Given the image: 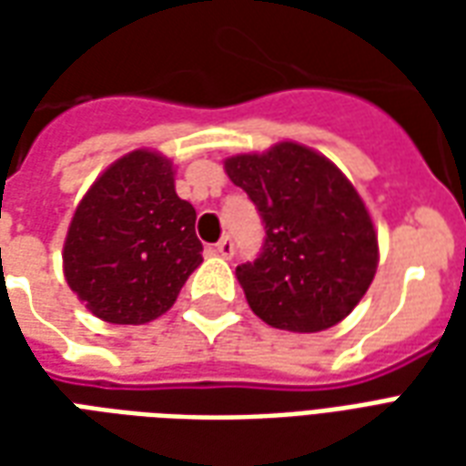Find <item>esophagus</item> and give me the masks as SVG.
<instances>
[{
  "label": "esophagus",
  "instance_id": "34e87169",
  "mask_svg": "<svg viewBox=\"0 0 466 466\" xmlns=\"http://www.w3.org/2000/svg\"><path fill=\"white\" fill-rule=\"evenodd\" d=\"M214 252L219 254V257H224V259H229L234 254V242L229 237H224V239H219V242L214 244Z\"/></svg>",
  "mask_w": 466,
  "mask_h": 466
}]
</instances>
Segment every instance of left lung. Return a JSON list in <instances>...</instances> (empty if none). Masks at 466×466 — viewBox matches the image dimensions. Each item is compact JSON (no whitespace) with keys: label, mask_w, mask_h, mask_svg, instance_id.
I'll list each match as a JSON object with an SVG mask.
<instances>
[{"label":"left lung","mask_w":466,"mask_h":466,"mask_svg":"<svg viewBox=\"0 0 466 466\" xmlns=\"http://www.w3.org/2000/svg\"><path fill=\"white\" fill-rule=\"evenodd\" d=\"M264 222L254 262L237 267L252 312L277 329L322 332L370 289L380 247L357 189L327 157L297 142L224 162Z\"/></svg>","instance_id":"obj_1"}]
</instances>
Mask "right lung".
I'll return each mask as SVG.
<instances>
[{
    "label": "right lung",
    "instance_id": "obj_1",
    "mask_svg": "<svg viewBox=\"0 0 466 466\" xmlns=\"http://www.w3.org/2000/svg\"><path fill=\"white\" fill-rule=\"evenodd\" d=\"M197 212L174 192L172 162L134 149L96 177L65 239V277L89 312L109 324L162 317L202 264Z\"/></svg>",
    "mask_w": 466,
    "mask_h": 466
}]
</instances>
